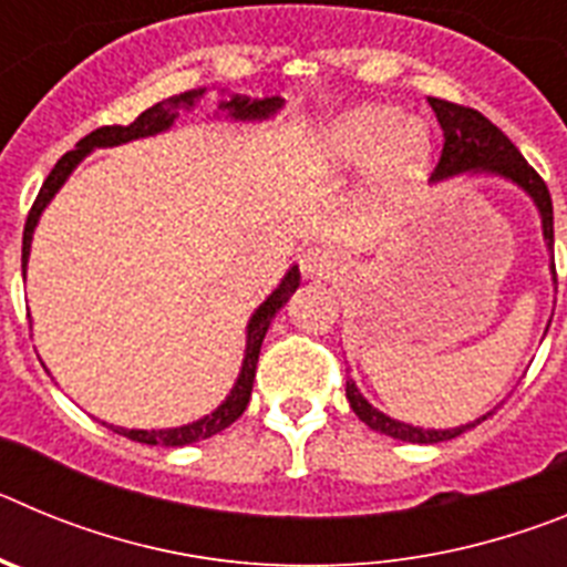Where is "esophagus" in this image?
Segmentation results:
<instances>
[{"label": "esophagus", "instance_id": "34e87169", "mask_svg": "<svg viewBox=\"0 0 567 567\" xmlns=\"http://www.w3.org/2000/svg\"><path fill=\"white\" fill-rule=\"evenodd\" d=\"M300 269L307 278H329L334 272V252L327 247H312L300 258Z\"/></svg>", "mask_w": 567, "mask_h": 567}]
</instances>
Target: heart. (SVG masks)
Masks as SVG:
<instances>
[{
	"mask_svg": "<svg viewBox=\"0 0 567 567\" xmlns=\"http://www.w3.org/2000/svg\"><path fill=\"white\" fill-rule=\"evenodd\" d=\"M318 162L329 173L372 165V189L383 202L412 193L432 167V133L389 104H360L320 130Z\"/></svg>",
	"mask_w": 567,
	"mask_h": 567,
	"instance_id": "heart-1",
	"label": "heart"
}]
</instances>
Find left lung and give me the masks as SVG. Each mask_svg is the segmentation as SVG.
Returning a JSON list of instances; mask_svg holds the SVG:
<instances>
[{"mask_svg": "<svg viewBox=\"0 0 567 567\" xmlns=\"http://www.w3.org/2000/svg\"><path fill=\"white\" fill-rule=\"evenodd\" d=\"M429 104L437 113V122L443 127V150H440V162L434 167L432 182L465 173V169H485V173L505 175V178L519 184L534 198V204L539 207V215H543L545 240H548L550 252H554V204H550V193L545 187L543 175L525 162L523 153L511 144L508 135L497 124L488 122L480 110L445 102V99H429ZM554 275H557V267H554ZM346 398H349L352 412L369 429H374L380 434H389V437L405 440V443H443V440L460 437V434L468 432V429H474L480 423L477 420V423L460 425V429H445V432L398 423V420L385 417L383 412H378V409L365 403L349 378H346Z\"/></svg>", "mask_w": 567, "mask_h": 567, "instance_id": "8db88e82", "label": "left lung"}]
</instances>
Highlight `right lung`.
<instances>
[{"instance_id":"right-lung-1","label":"right lung","mask_w":567,"mask_h":567,"mask_svg":"<svg viewBox=\"0 0 567 567\" xmlns=\"http://www.w3.org/2000/svg\"><path fill=\"white\" fill-rule=\"evenodd\" d=\"M204 90L198 93H184V96H173V99H164V102L153 104V107L144 110L135 122L130 124H107V127H99L93 133H87L76 147L64 153L62 158L56 162V167L50 169V175L44 178L42 189H39L37 202L30 207L28 213V221H24V233H22V272L28 267V255H30V238H33V227H37L39 215L42 209L48 207V202L56 195V189L62 187L64 178L70 175V169L76 167L82 162L84 155L90 153L93 147H113V144H124V142H133V138H144V135H153V133H162L167 130L169 124L175 122V115H178V104H193L195 96H202ZM224 110H229V115L235 118H264V115L275 113L280 107V99H260V102H249V99H229V102L221 104ZM300 284V272L298 269H289L287 278L280 280V287L264 300V307L252 315L249 320V334H247V358H244V365H240V378L235 383L233 394L224 400L213 414H207L204 420L198 423H189L182 425V429H164V432H133V429H113L115 434H124V437L135 440V443H147V445H189V443H198V440H207L213 434L224 432L227 425H233L235 420L244 414L249 403V394H252V380H255V369H258V354H260V343H264V334L269 329V320L275 318L284 303L289 300V295L298 289Z\"/></svg>"}]
</instances>
